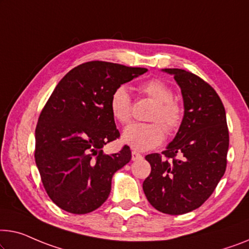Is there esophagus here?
<instances>
[{"instance_id":"34e87169","label":"esophagus","mask_w":249,"mask_h":249,"mask_svg":"<svg viewBox=\"0 0 249 249\" xmlns=\"http://www.w3.org/2000/svg\"><path fill=\"white\" fill-rule=\"evenodd\" d=\"M141 159H142V154H140L139 152H136V151H133L132 152V160L133 161L141 160Z\"/></svg>"}]
</instances>
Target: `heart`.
Returning <instances> with one entry per match:
<instances>
[{
	"instance_id": "1",
	"label": "heart",
	"mask_w": 249,
	"mask_h": 249,
	"mask_svg": "<svg viewBox=\"0 0 249 249\" xmlns=\"http://www.w3.org/2000/svg\"><path fill=\"white\" fill-rule=\"evenodd\" d=\"M140 90L155 104L151 121L155 123H133L124 128L122 141L135 151H148L160 145L164 140V129L174 132L179 127L183 117V109L173 99V91L165 83L151 79L140 85ZM109 109L115 121L122 124L131 120V96L125 86L117 87L109 98ZM159 123L157 124L156 122Z\"/></svg>"
}]
</instances>
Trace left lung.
Segmentation results:
<instances>
[{"mask_svg":"<svg viewBox=\"0 0 249 249\" xmlns=\"http://www.w3.org/2000/svg\"><path fill=\"white\" fill-rule=\"evenodd\" d=\"M162 71L179 85L184 114L165 151L145 157L151 173L143 190L157 210L182 214L201 206L225 174L229 133L225 107L209 84L183 69Z\"/></svg>","mask_w":249,"mask_h":249,"instance_id":"obj_1","label":"left lung"}]
</instances>
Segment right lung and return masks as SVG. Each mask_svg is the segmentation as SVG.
I'll return each instance as SVG.
<instances>
[{
    "mask_svg": "<svg viewBox=\"0 0 249 249\" xmlns=\"http://www.w3.org/2000/svg\"><path fill=\"white\" fill-rule=\"evenodd\" d=\"M146 71L89 61L70 70L54 88L36 124L35 158L48 196L62 210L88 213L108 198L114 173L132 158L127 145L103 153L104 145L120 136L109 98Z\"/></svg>",
    "mask_w": 249,
    "mask_h": 249,
    "instance_id": "1",
    "label": "right lung"
}]
</instances>
